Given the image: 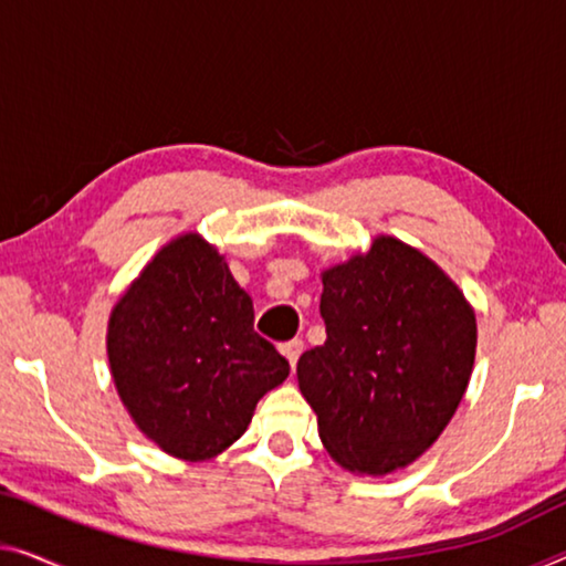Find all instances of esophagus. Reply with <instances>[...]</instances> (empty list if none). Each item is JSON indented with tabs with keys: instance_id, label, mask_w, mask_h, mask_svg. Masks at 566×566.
Listing matches in <instances>:
<instances>
[{
	"instance_id": "1",
	"label": "esophagus",
	"mask_w": 566,
	"mask_h": 566,
	"mask_svg": "<svg viewBox=\"0 0 566 566\" xmlns=\"http://www.w3.org/2000/svg\"><path fill=\"white\" fill-rule=\"evenodd\" d=\"M302 350H305V343H302V340H290V343L282 345V356H284L286 360H290L292 370H294V366H297Z\"/></svg>"
}]
</instances>
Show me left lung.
I'll return each mask as SVG.
<instances>
[{
    "label": "left lung",
    "instance_id": "obj_1",
    "mask_svg": "<svg viewBox=\"0 0 566 566\" xmlns=\"http://www.w3.org/2000/svg\"><path fill=\"white\" fill-rule=\"evenodd\" d=\"M327 340L297 360L331 458L386 475L434 444L475 364V312L432 259L394 235L323 272Z\"/></svg>",
    "mask_w": 566,
    "mask_h": 566
}]
</instances>
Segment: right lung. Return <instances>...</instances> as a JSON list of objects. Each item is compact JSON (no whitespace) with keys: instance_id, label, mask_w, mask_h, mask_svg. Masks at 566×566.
<instances>
[{"instance_id":"add662e5","label":"right lung","mask_w":566,"mask_h":566,"mask_svg":"<svg viewBox=\"0 0 566 566\" xmlns=\"http://www.w3.org/2000/svg\"><path fill=\"white\" fill-rule=\"evenodd\" d=\"M108 364L134 424L180 460H210L247 432L290 364L254 331V302L198 233L142 269L108 317Z\"/></svg>"}]
</instances>
